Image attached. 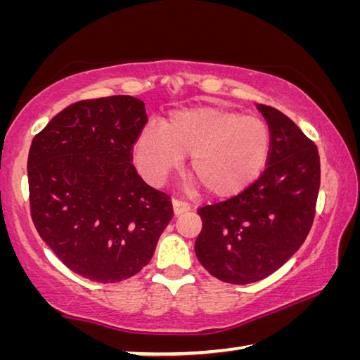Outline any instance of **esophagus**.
<instances>
[{
	"instance_id": "esophagus-1",
	"label": "esophagus",
	"mask_w": 360,
	"mask_h": 360,
	"mask_svg": "<svg viewBox=\"0 0 360 360\" xmlns=\"http://www.w3.org/2000/svg\"><path fill=\"white\" fill-rule=\"evenodd\" d=\"M191 211V205L181 202V200H173V212L174 216H179L182 212Z\"/></svg>"
}]
</instances>
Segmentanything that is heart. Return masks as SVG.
<instances>
[{"mask_svg":"<svg viewBox=\"0 0 360 360\" xmlns=\"http://www.w3.org/2000/svg\"><path fill=\"white\" fill-rule=\"evenodd\" d=\"M270 130L255 115L219 106H193L169 114L165 124L146 125L135 143V162L152 184H160L184 155L188 172L211 197L241 193L264 172Z\"/></svg>","mask_w":360,"mask_h":360,"instance_id":"b5f03b06","label":"heart"}]
</instances>
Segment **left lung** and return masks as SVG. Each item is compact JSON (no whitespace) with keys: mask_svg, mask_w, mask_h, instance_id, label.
I'll return each mask as SVG.
<instances>
[{"mask_svg":"<svg viewBox=\"0 0 360 360\" xmlns=\"http://www.w3.org/2000/svg\"><path fill=\"white\" fill-rule=\"evenodd\" d=\"M270 129L260 178L225 202L198 210L203 227L195 254L230 284L260 281L294 255L311 229L321 184L318 148L275 108L257 105Z\"/></svg>","mask_w":360,"mask_h":360,"instance_id":"1","label":"left lung"}]
</instances>
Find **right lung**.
I'll list each match as a JSON object with an SVG mask.
<instances>
[{
	"instance_id": "right-lung-1",
	"label": "right lung",
	"mask_w": 360,
	"mask_h": 360,
	"mask_svg": "<svg viewBox=\"0 0 360 360\" xmlns=\"http://www.w3.org/2000/svg\"><path fill=\"white\" fill-rule=\"evenodd\" d=\"M146 122L135 96L82 100L58 112L30 148L34 227L70 270L90 281L119 283L141 271L173 217L168 195L131 165Z\"/></svg>"
}]
</instances>
